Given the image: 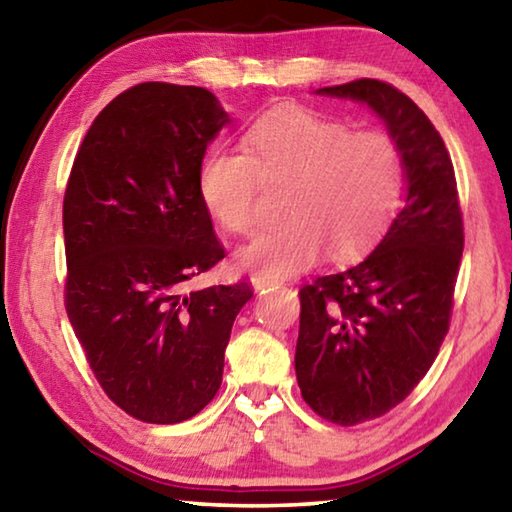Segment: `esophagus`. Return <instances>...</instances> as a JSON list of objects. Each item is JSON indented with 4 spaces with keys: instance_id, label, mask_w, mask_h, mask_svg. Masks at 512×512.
Segmentation results:
<instances>
[{
    "instance_id": "esophagus-1",
    "label": "esophagus",
    "mask_w": 512,
    "mask_h": 512,
    "mask_svg": "<svg viewBox=\"0 0 512 512\" xmlns=\"http://www.w3.org/2000/svg\"><path fill=\"white\" fill-rule=\"evenodd\" d=\"M253 287H255V291L273 289V287H277V280H271V277H264V275H255L253 277Z\"/></svg>"
}]
</instances>
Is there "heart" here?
<instances>
[{
  "instance_id": "heart-1",
  "label": "heart",
  "mask_w": 512,
  "mask_h": 512,
  "mask_svg": "<svg viewBox=\"0 0 512 512\" xmlns=\"http://www.w3.org/2000/svg\"><path fill=\"white\" fill-rule=\"evenodd\" d=\"M262 180L289 185L282 205L289 221L257 237L239 259L282 280L316 264L327 248L352 257L375 244L402 203L404 158L381 128L354 131L323 112L280 108L248 128L244 153H207L198 194L223 230L246 237L262 223Z\"/></svg>"
}]
</instances>
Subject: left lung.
I'll list each match as a JSON object with an SVG mask.
<instances>
[{
    "instance_id": "1",
    "label": "left lung",
    "mask_w": 512,
    "mask_h": 512,
    "mask_svg": "<svg viewBox=\"0 0 512 512\" xmlns=\"http://www.w3.org/2000/svg\"><path fill=\"white\" fill-rule=\"evenodd\" d=\"M318 92L366 101L400 144L409 183L402 212L366 259L298 293L302 400L352 427L395 409L436 361L452 320L463 212L443 137L404 92L377 79Z\"/></svg>"
}]
</instances>
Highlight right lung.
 I'll return each instance as SVG.
<instances>
[{"instance_id": "right-lung-1", "label": "right lung", "mask_w": 512, "mask_h": 512, "mask_svg": "<svg viewBox=\"0 0 512 512\" xmlns=\"http://www.w3.org/2000/svg\"><path fill=\"white\" fill-rule=\"evenodd\" d=\"M228 124L212 92L140 83L94 119L63 201L65 309L90 368L135 420L176 424L212 402L246 280L185 293L225 248L198 194Z\"/></svg>"}]
</instances>
